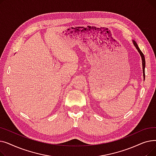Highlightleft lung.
Instances as JSON below:
<instances>
[{
	"label": "left lung",
	"mask_w": 156,
	"mask_h": 156,
	"mask_svg": "<svg viewBox=\"0 0 156 156\" xmlns=\"http://www.w3.org/2000/svg\"><path fill=\"white\" fill-rule=\"evenodd\" d=\"M132 42H133V45L135 46V47L136 48V50L138 51V53L140 54V56H141V58H142V68H143V75H144V78L145 79V57H144V54L142 52V51H140V49L139 48L136 42H135V40H132Z\"/></svg>",
	"instance_id": "left-lung-1"
}]
</instances>
